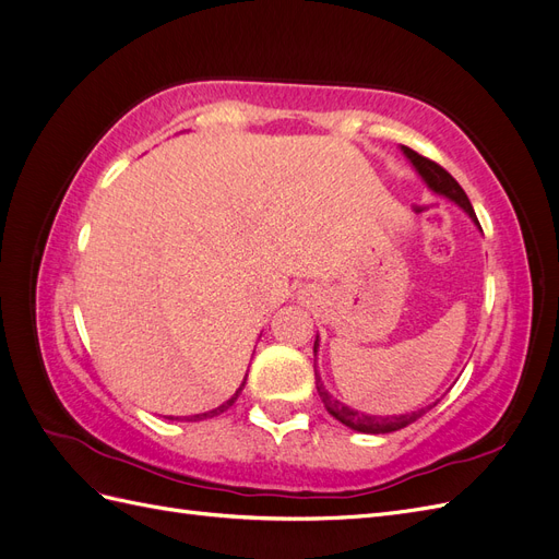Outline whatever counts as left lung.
<instances>
[{
  "mask_svg": "<svg viewBox=\"0 0 559 559\" xmlns=\"http://www.w3.org/2000/svg\"><path fill=\"white\" fill-rule=\"evenodd\" d=\"M401 148H403V154L411 158V163L415 165V170L421 175V179H425V181L429 183L431 191H436V193H441V195L454 200L456 205H460V207L473 218V222L478 224L476 212H473V207H471V202H468L464 189H462L460 183H456V179H454L448 170H443V167L438 165V163H433V160H429V158H425V156H419L417 151H413V148H408V146H401ZM478 226H480V224H478ZM314 352H317V341H314ZM314 382H317V392H319L321 401H324V405H326V411H329L337 421H343L345 427H349V429H354V431H361V433H392V431H399V429H403V427L413 425L415 419H419L421 415L429 413V411L433 408V405H436V403H433V405H427V408L408 413V415H392V417L364 415V413H359V411L347 408L345 403L335 401V399L326 392L324 384H321V378H319L317 370H314Z\"/></svg>",
  "mask_w": 559,
  "mask_h": 559,
  "instance_id": "1",
  "label": "left lung"
}]
</instances>
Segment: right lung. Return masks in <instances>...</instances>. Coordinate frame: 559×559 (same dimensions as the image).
I'll return each instance as SVG.
<instances>
[{
    "instance_id": "1",
    "label": "right lung",
    "mask_w": 559,
    "mask_h": 559,
    "mask_svg": "<svg viewBox=\"0 0 559 559\" xmlns=\"http://www.w3.org/2000/svg\"><path fill=\"white\" fill-rule=\"evenodd\" d=\"M247 380V378H245ZM242 386H245V382L240 384V389H238V392H235L226 403H222V405H218V408H214V411H210V413H200V415H193L189 421H198V419H207V417H214V415H222L224 411H228L230 408V405L235 403V401H238V396H240V392H242Z\"/></svg>"
}]
</instances>
